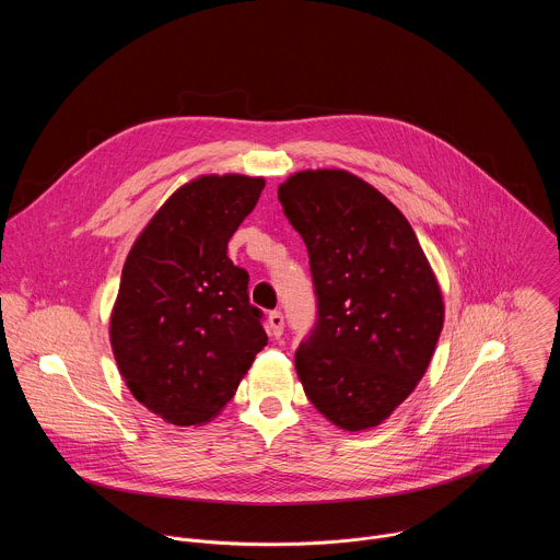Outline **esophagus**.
<instances>
[{"mask_svg":"<svg viewBox=\"0 0 560 560\" xmlns=\"http://www.w3.org/2000/svg\"><path fill=\"white\" fill-rule=\"evenodd\" d=\"M268 328H270V335L277 339L283 335V314L279 310H272L268 314Z\"/></svg>","mask_w":560,"mask_h":560,"instance_id":"obj_1","label":"esophagus"}]
</instances>
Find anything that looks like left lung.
<instances>
[{
    "instance_id": "left-lung-1",
    "label": "left lung",
    "mask_w": 560,
    "mask_h": 560,
    "mask_svg": "<svg viewBox=\"0 0 560 560\" xmlns=\"http://www.w3.org/2000/svg\"><path fill=\"white\" fill-rule=\"evenodd\" d=\"M307 248L316 322L294 365L312 406L357 432L378 425L425 374L443 299L419 238L378 190L346 171H305L279 186Z\"/></svg>"
}]
</instances>
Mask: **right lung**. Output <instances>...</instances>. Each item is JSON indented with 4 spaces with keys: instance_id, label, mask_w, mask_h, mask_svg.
Listing matches in <instances>:
<instances>
[{
    "instance_id": "add662e5",
    "label": "right lung",
    "mask_w": 560,
    "mask_h": 560,
    "mask_svg": "<svg viewBox=\"0 0 560 560\" xmlns=\"http://www.w3.org/2000/svg\"><path fill=\"white\" fill-rule=\"evenodd\" d=\"M264 179L201 177L179 188L135 242L110 318L126 385L173 425L223 410L268 343L248 272L228 259L230 236L255 210Z\"/></svg>"
}]
</instances>
